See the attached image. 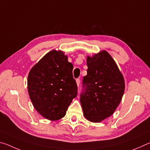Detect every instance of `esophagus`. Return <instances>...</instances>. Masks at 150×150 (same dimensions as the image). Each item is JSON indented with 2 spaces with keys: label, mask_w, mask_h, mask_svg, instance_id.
Returning a JSON list of instances; mask_svg holds the SVG:
<instances>
[{
  "label": "esophagus",
  "mask_w": 150,
  "mask_h": 150,
  "mask_svg": "<svg viewBox=\"0 0 150 150\" xmlns=\"http://www.w3.org/2000/svg\"><path fill=\"white\" fill-rule=\"evenodd\" d=\"M80 82H81V80H80V79H76V83H77V86H79V84H80Z\"/></svg>",
  "instance_id": "obj_1"
}]
</instances>
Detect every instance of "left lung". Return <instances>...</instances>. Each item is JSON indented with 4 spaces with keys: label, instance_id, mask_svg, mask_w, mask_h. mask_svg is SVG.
Instances as JSON below:
<instances>
[{
    "label": "left lung",
    "instance_id": "8db88e82",
    "mask_svg": "<svg viewBox=\"0 0 150 150\" xmlns=\"http://www.w3.org/2000/svg\"><path fill=\"white\" fill-rule=\"evenodd\" d=\"M80 102L85 118L99 122L112 115L124 92V79L115 60L106 51L87 57Z\"/></svg>",
    "mask_w": 150,
    "mask_h": 150
}]
</instances>
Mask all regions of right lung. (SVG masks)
I'll use <instances>...</instances> for the list:
<instances>
[{"label": "right lung", "instance_id": "1", "mask_svg": "<svg viewBox=\"0 0 150 150\" xmlns=\"http://www.w3.org/2000/svg\"><path fill=\"white\" fill-rule=\"evenodd\" d=\"M73 65L61 51L52 50L32 68L28 90L33 105L42 116L57 120L65 116L77 96Z\"/></svg>", "mask_w": 150, "mask_h": 150}]
</instances>
